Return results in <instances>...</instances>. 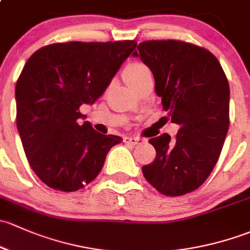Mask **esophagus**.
Returning a JSON list of instances; mask_svg holds the SVG:
<instances>
[{
  "label": "esophagus",
  "mask_w": 250,
  "mask_h": 250,
  "mask_svg": "<svg viewBox=\"0 0 250 250\" xmlns=\"http://www.w3.org/2000/svg\"><path fill=\"white\" fill-rule=\"evenodd\" d=\"M124 142L128 143V144H132V146H136V144L143 143L144 140H143V138H140V137H125Z\"/></svg>",
  "instance_id": "1"
}]
</instances>
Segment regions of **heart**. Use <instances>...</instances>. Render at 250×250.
Here are the masks:
<instances>
[{"label":"heart","mask_w":250,"mask_h":250,"mask_svg":"<svg viewBox=\"0 0 250 250\" xmlns=\"http://www.w3.org/2000/svg\"><path fill=\"white\" fill-rule=\"evenodd\" d=\"M149 69L146 68V66H144L141 62H133L130 63L124 71V79L126 83H133V82L138 81L141 77L144 76L146 73H148Z\"/></svg>","instance_id":"b5f03b06"}]
</instances>
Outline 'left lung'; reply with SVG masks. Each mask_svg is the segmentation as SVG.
Wrapping results in <instances>:
<instances>
[{"instance_id": "obj_1", "label": "left lung", "mask_w": 250, "mask_h": 250, "mask_svg": "<svg viewBox=\"0 0 250 250\" xmlns=\"http://www.w3.org/2000/svg\"><path fill=\"white\" fill-rule=\"evenodd\" d=\"M132 54L150 68L155 91L176 137L149 140L156 150L142 167L144 178L166 196L201 187L214 168L229 130L230 87L218 59L207 49L176 40L146 41Z\"/></svg>"}]
</instances>
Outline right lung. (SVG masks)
<instances>
[{"instance_id": "1", "label": "right lung", "mask_w": 250, "mask_h": 250, "mask_svg": "<svg viewBox=\"0 0 250 250\" xmlns=\"http://www.w3.org/2000/svg\"><path fill=\"white\" fill-rule=\"evenodd\" d=\"M136 41L54 43L25 63L17 85V127L31 168L54 190L72 192L99 176L108 151L122 137L92 128L79 107L92 104Z\"/></svg>"}]
</instances>
